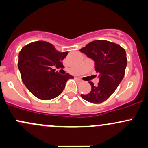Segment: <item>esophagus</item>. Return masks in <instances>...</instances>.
<instances>
[{"label": "esophagus", "instance_id": "esophagus-1", "mask_svg": "<svg viewBox=\"0 0 148 148\" xmlns=\"http://www.w3.org/2000/svg\"><path fill=\"white\" fill-rule=\"evenodd\" d=\"M76 79H77V81H81V80L79 79V78H76Z\"/></svg>", "mask_w": 148, "mask_h": 148}]
</instances>
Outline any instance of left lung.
Segmentation results:
<instances>
[{"label":"left lung","instance_id":"left-lung-1","mask_svg":"<svg viewBox=\"0 0 148 148\" xmlns=\"http://www.w3.org/2000/svg\"><path fill=\"white\" fill-rule=\"evenodd\" d=\"M95 62V69L99 74V81L91 91L81 97L88 102L100 103L114 92L125 76L127 60L125 49L120 45L106 40H95L80 49Z\"/></svg>","mask_w":148,"mask_h":148}]
</instances>
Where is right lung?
<instances>
[{
    "label": "right lung",
    "instance_id": "obj_1",
    "mask_svg": "<svg viewBox=\"0 0 148 148\" xmlns=\"http://www.w3.org/2000/svg\"><path fill=\"white\" fill-rule=\"evenodd\" d=\"M68 52H60L47 42L37 41L23 47L18 53V67L22 81L33 95L42 100L59 96L69 79V74L56 72L54 67L63 66Z\"/></svg>",
    "mask_w": 148,
    "mask_h": 148
}]
</instances>
